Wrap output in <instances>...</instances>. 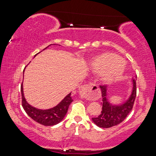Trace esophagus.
I'll use <instances>...</instances> for the list:
<instances>
[{"mask_svg": "<svg viewBox=\"0 0 156 156\" xmlns=\"http://www.w3.org/2000/svg\"><path fill=\"white\" fill-rule=\"evenodd\" d=\"M98 92V87L94 84H84L79 87V94L83 97L89 100L96 98Z\"/></svg>", "mask_w": 156, "mask_h": 156, "instance_id": "1", "label": "esophagus"}]
</instances>
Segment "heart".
Listing matches in <instances>:
<instances>
[{"mask_svg": "<svg viewBox=\"0 0 156 156\" xmlns=\"http://www.w3.org/2000/svg\"><path fill=\"white\" fill-rule=\"evenodd\" d=\"M91 67L98 74H105L104 80L107 83L120 78L125 72V66L121 58L112 53H105L97 56L91 62Z\"/></svg>", "mask_w": 156, "mask_h": 156, "instance_id": "b5f03b06", "label": "heart"}]
</instances>
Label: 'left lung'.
Masks as SVG:
<instances>
[{"label": "left lung", "instance_id": "obj_1", "mask_svg": "<svg viewBox=\"0 0 156 156\" xmlns=\"http://www.w3.org/2000/svg\"><path fill=\"white\" fill-rule=\"evenodd\" d=\"M133 78L131 80L132 90L129 98L122 104L116 105L110 103L107 98V86L100 85L102 92V108L101 113L96 118H93L94 124L101 128H110L122 122L133 109V103L136 96V82Z\"/></svg>", "mask_w": 156, "mask_h": 156}]
</instances>
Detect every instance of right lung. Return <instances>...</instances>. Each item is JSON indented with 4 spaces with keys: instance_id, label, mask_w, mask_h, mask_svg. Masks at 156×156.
<instances>
[{
    "instance_id": "add662e5",
    "label": "right lung",
    "mask_w": 156,
    "mask_h": 156,
    "mask_svg": "<svg viewBox=\"0 0 156 156\" xmlns=\"http://www.w3.org/2000/svg\"><path fill=\"white\" fill-rule=\"evenodd\" d=\"M20 91L22 95V106L25 112L34 121L44 126H53L61 122L67 114L69 107L73 101L71 96L72 93H69L56 107L49 109H39L31 106L25 100L23 93V83L21 84Z\"/></svg>"
}]
</instances>
